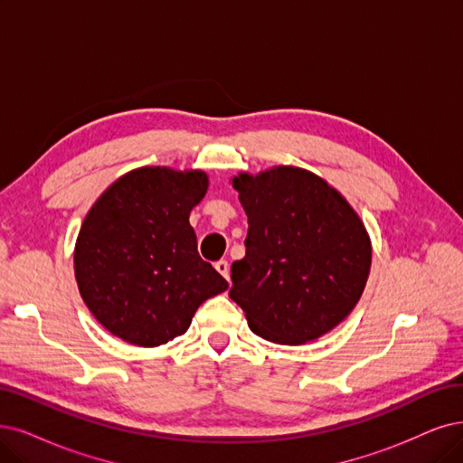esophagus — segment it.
<instances>
[{
	"label": "esophagus",
	"mask_w": 463,
	"mask_h": 463,
	"mask_svg": "<svg viewBox=\"0 0 463 463\" xmlns=\"http://www.w3.org/2000/svg\"><path fill=\"white\" fill-rule=\"evenodd\" d=\"M215 269H217V272H219V275H222V277H225V279L229 280V263H227L225 260H221V261H217V263H215Z\"/></svg>",
	"instance_id": "1"
}]
</instances>
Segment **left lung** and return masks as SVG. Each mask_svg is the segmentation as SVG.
Returning <instances> with one entry per match:
<instances>
[{"label":"left lung","mask_w":463,"mask_h":463,"mask_svg":"<svg viewBox=\"0 0 463 463\" xmlns=\"http://www.w3.org/2000/svg\"><path fill=\"white\" fill-rule=\"evenodd\" d=\"M248 215L244 260L231 267V299L253 334L303 345L354 309L370 275L372 242L339 191L296 165L238 174Z\"/></svg>","instance_id":"left-lung-1"}]
</instances>
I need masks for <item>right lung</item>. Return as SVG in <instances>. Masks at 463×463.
Segmentation results:
<instances>
[{
    "label": "right lung",
    "instance_id": "obj_1",
    "mask_svg": "<svg viewBox=\"0 0 463 463\" xmlns=\"http://www.w3.org/2000/svg\"><path fill=\"white\" fill-rule=\"evenodd\" d=\"M202 169L137 167L85 215L74 248L80 296L112 335L158 347L183 335L198 307L229 282L205 263L188 222L208 193Z\"/></svg>",
    "mask_w": 463,
    "mask_h": 463
}]
</instances>
